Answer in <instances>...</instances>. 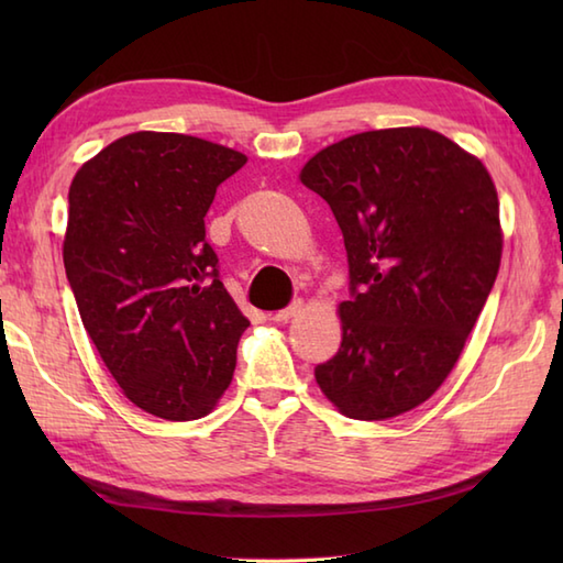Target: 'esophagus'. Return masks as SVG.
<instances>
[{"label":"esophagus","instance_id":"esophagus-1","mask_svg":"<svg viewBox=\"0 0 563 563\" xmlns=\"http://www.w3.org/2000/svg\"><path fill=\"white\" fill-rule=\"evenodd\" d=\"M300 309H302V302H300V300H295L292 305H288L285 309H278V312H273V314H271V319H273V321H278V324H280V321H288V319H292L297 312H300Z\"/></svg>","mask_w":563,"mask_h":563}]
</instances>
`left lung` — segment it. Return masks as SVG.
<instances>
[{
    "instance_id": "left-lung-1",
    "label": "left lung",
    "mask_w": 563,
    "mask_h": 563,
    "mask_svg": "<svg viewBox=\"0 0 563 563\" xmlns=\"http://www.w3.org/2000/svg\"><path fill=\"white\" fill-rule=\"evenodd\" d=\"M300 178L329 202L351 278L317 385L357 421L411 411L450 375L496 283L492 176L435 130L387 128L321 150Z\"/></svg>"
}]
</instances>
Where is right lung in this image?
Wrapping results in <instances>:
<instances>
[{
    "label": "right lung",
    "instance_id": "obj_1",
    "mask_svg": "<svg viewBox=\"0 0 563 563\" xmlns=\"http://www.w3.org/2000/svg\"><path fill=\"white\" fill-rule=\"evenodd\" d=\"M242 152L178 133L111 142L69 186V288L125 397L166 421L210 413L230 387L249 319L206 239L218 186Z\"/></svg>",
    "mask_w": 563,
    "mask_h": 563
}]
</instances>
